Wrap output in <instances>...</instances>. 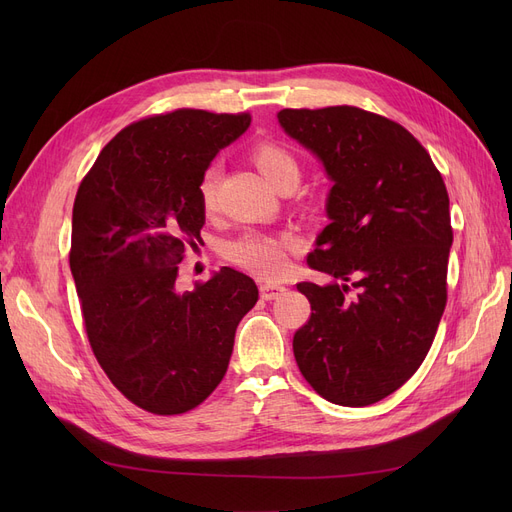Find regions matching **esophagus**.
I'll use <instances>...</instances> for the list:
<instances>
[{
	"label": "esophagus",
	"instance_id": "1",
	"mask_svg": "<svg viewBox=\"0 0 512 512\" xmlns=\"http://www.w3.org/2000/svg\"><path fill=\"white\" fill-rule=\"evenodd\" d=\"M259 290H261V299H265V301H274V299H278L280 294H284L286 292V286H282V284H274V282H263L261 286H259Z\"/></svg>",
	"mask_w": 512,
	"mask_h": 512
}]
</instances>
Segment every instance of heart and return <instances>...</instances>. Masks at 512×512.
<instances>
[{
	"mask_svg": "<svg viewBox=\"0 0 512 512\" xmlns=\"http://www.w3.org/2000/svg\"><path fill=\"white\" fill-rule=\"evenodd\" d=\"M253 164L257 170L270 180L276 188L290 180H299V164L294 155L276 145V143H259L251 151ZM218 184H220V170L218 166H209L201 180H199V197L203 207L209 211L215 205V195H218ZM303 242L299 236L290 232L282 234H270V232H259L249 230L240 234L238 238L226 242L224 255L240 265L245 270L261 276V278H282L288 272L290 255L301 251Z\"/></svg>",
	"mask_w": 512,
	"mask_h": 512,
	"instance_id": "heart-1",
	"label": "heart"
}]
</instances>
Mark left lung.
Returning <instances> with one entry per match:
<instances>
[{
    "instance_id": "left-lung-1",
    "label": "left lung",
    "mask_w": 512,
    "mask_h": 512,
    "mask_svg": "<svg viewBox=\"0 0 512 512\" xmlns=\"http://www.w3.org/2000/svg\"><path fill=\"white\" fill-rule=\"evenodd\" d=\"M278 120L334 182L330 224L307 257L334 282L297 284L311 317L294 359L319 396L367 407L411 380L436 338L452 245L446 184L413 134L380 114L334 105Z\"/></svg>"
}]
</instances>
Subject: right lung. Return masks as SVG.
Listing matches in <instances>:
<instances>
[{
	"label": "right lung",
	"instance_id": "right-lung-1",
	"mask_svg": "<svg viewBox=\"0 0 512 512\" xmlns=\"http://www.w3.org/2000/svg\"><path fill=\"white\" fill-rule=\"evenodd\" d=\"M251 114L182 107L122 128L78 186L70 270L93 355L153 415L199 407L226 375L253 278L222 267L178 292V263L205 224L199 180Z\"/></svg>",
	"mask_w": 512,
	"mask_h": 512
}]
</instances>
